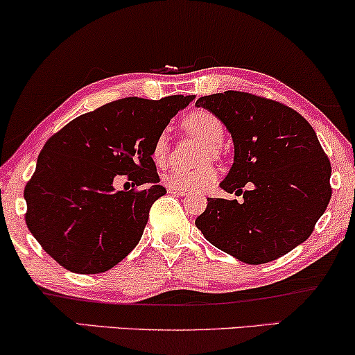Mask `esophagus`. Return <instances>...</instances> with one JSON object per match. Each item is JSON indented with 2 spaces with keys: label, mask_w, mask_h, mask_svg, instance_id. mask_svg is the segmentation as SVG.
<instances>
[{
  "label": "esophagus",
  "mask_w": 355,
  "mask_h": 355,
  "mask_svg": "<svg viewBox=\"0 0 355 355\" xmlns=\"http://www.w3.org/2000/svg\"><path fill=\"white\" fill-rule=\"evenodd\" d=\"M168 192H169V194H174V196H179V197H187L189 196L187 191H181V189H174V187H168Z\"/></svg>",
  "instance_id": "34e87169"
}]
</instances>
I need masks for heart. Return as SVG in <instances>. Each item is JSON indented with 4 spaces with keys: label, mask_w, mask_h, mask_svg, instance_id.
I'll return each mask as SVG.
<instances>
[{
    "label": "heart",
    "mask_w": 355,
    "mask_h": 355,
    "mask_svg": "<svg viewBox=\"0 0 355 355\" xmlns=\"http://www.w3.org/2000/svg\"><path fill=\"white\" fill-rule=\"evenodd\" d=\"M184 128L194 135L200 137L210 146H218L222 144L225 135V127L220 119L211 114L207 109H197L191 112L189 116L184 117ZM169 153V135L168 132L161 130L155 137L153 144H151V158H153L156 166H164ZM209 155V151H207ZM218 173L217 168L211 164H204L196 169H182L173 168L163 176V181L168 187L181 189V191L189 192H200L210 187L211 184L217 181Z\"/></svg>",
    "instance_id": "1"
}]
</instances>
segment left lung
I'll return each mask as SVG.
<instances>
[{
    "label": "left lung",
    "mask_w": 355,
    "mask_h": 355,
    "mask_svg": "<svg viewBox=\"0 0 355 355\" xmlns=\"http://www.w3.org/2000/svg\"><path fill=\"white\" fill-rule=\"evenodd\" d=\"M196 105L232 133L234 163L220 186L243 196L207 199L197 228L248 264L279 259L310 236L329 204L331 163L318 137L297 110L245 91L204 96Z\"/></svg>",
    "instance_id": "1"
}]
</instances>
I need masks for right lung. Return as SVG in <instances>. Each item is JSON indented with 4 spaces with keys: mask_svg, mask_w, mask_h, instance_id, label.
<instances>
[{
    "mask_svg": "<svg viewBox=\"0 0 355 355\" xmlns=\"http://www.w3.org/2000/svg\"><path fill=\"white\" fill-rule=\"evenodd\" d=\"M192 99H117L49 138L24 189L26 223L60 266L76 274L105 272L138 245L151 205L166 194L151 144ZM117 177L132 181L130 191L113 189Z\"/></svg>",
    "mask_w": 355,
    "mask_h": 355,
    "instance_id": "obj_1",
    "label": "right lung"
}]
</instances>
